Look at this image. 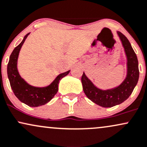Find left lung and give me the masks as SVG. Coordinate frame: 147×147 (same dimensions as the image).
Masks as SVG:
<instances>
[{
  "label": "left lung",
  "instance_id": "1",
  "mask_svg": "<svg viewBox=\"0 0 147 147\" xmlns=\"http://www.w3.org/2000/svg\"><path fill=\"white\" fill-rule=\"evenodd\" d=\"M117 34L127 57V76L125 80L117 87L101 89L88 78L84 72L81 78L83 91L87 97L102 107H112L125 102L132 94L139 79L138 60L131 45L121 32H117Z\"/></svg>",
  "mask_w": 147,
  "mask_h": 147
}]
</instances>
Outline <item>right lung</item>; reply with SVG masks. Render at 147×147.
Instances as JSON below:
<instances>
[{"label": "right lung", "instance_id": "add662e5", "mask_svg": "<svg viewBox=\"0 0 147 147\" xmlns=\"http://www.w3.org/2000/svg\"><path fill=\"white\" fill-rule=\"evenodd\" d=\"M29 34H26L22 42L14 48L10 55L7 65V76L12 91L19 100L29 107H36L47 104L54 97L58 92L60 80L68 75L70 70L59 74L51 84L46 87H34L27 83L19 74L17 63L20 49Z\"/></svg>", "mask_w": 147, "mask_h": 147}]
</instances>
